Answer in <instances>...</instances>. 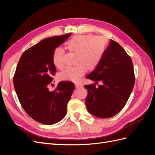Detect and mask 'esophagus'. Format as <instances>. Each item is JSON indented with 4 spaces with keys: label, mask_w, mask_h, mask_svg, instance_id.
Returning <instances> with one entry per match:
<instances>
[{
    "label": "esophagus",
    "mask_w": 155,
    "mask_h": 155,
    "mask_svg": "<svg viewBox=\"0 0 155 155\" xmlns=\"http://www.w3.org/2000/svg\"><path fill=\"white\" fill-rule=\"evenodd\" d=\"M75 86H76V88H79V87H82V85L80 83H75Z\"/></svg>",
    "instance_id": "esophagus-1"
}]
</instances>
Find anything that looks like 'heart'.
Listing matches in <instances>:
<instances>
[{"label":"heart","instance_id":"heart-1","mask_svg":"<svg viewBox=\"0 0 155 155\" xmlns=\"http://www.w3.org/2000/svg\"><path fill=\"white\" fill-rule=\"evenodd\" d=\"M107 46V41L101 36L76 35L66 44L67 48L77 54L76 67H67L60 73L62 80L78 81L85 74L87 69L94 70L104 57ZM64 51L62 48H56L53 53L52 61L56 67L63 68Z\"/></svg>","mask_w":155,"mask_h":155}]
</instances>
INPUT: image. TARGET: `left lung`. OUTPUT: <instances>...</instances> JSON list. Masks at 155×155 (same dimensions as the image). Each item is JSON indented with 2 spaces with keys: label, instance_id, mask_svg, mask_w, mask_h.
I'll list each match as a JSON object with an SVG mask.
<instances>
[{
  "label": "left lung",
  "instance_id": "8db88e82",
  "mask_svg": "<svg viewBox=\"0 0 155 155\" xmlns=\"http://www.w3.org/2000/svg\"><path fill=\"white\" fill-rule=\"evenodd\" d=\"M133 64L130 56L110 39L100 63L86 77L94 84L85 85L88 111L100 118L114 116L123 109L134 85ZM98 82L101 85L96 87Z\"/></svg>",
  "mask_w": 155,
  "mask_h": 155
}]
</instances>
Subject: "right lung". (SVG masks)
<instances>
[{
  "instance_id": "right-lung-1",
  "label": "right lung",
  "mask_w": 155,
  "mask_h": 155,
  "mask_svg": "<svg viewBox=\"0 0 155 155\" xmlns=\"http://www.w3.org/2000/svg\"><path fill=\"white\" fill-rule=\"evenodd\" d=\"M67 34L40 41L21 55L13 77V85L23 109L32 119L45 125L59 122L66 115L67 104L74 90V83L61 81L55 91L48 85L56 71L54 50L70 36Z\"/></svg>"
}]
</instances>
